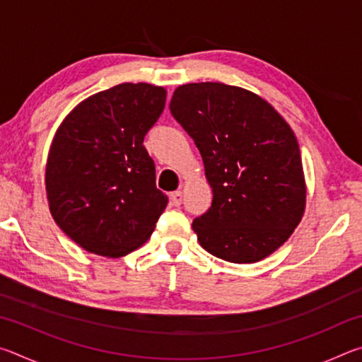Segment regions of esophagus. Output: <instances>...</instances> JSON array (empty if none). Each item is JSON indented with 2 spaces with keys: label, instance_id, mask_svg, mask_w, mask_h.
I'll use <instances>...</instances> for the list:
<instances>
[{
  "label": "esophagus",
  "instance_id": "34e87169",
  "mask_svg": "<svg viewBox=\"0 0 362 362\" xmlns=\"http://www.w3.org/2000/svg\"><path fill=\"white\" fill-rule=\"evenodd\" d=\"M170 204L175 206V207L182 204V192L170 193Z\"/></svg>",
  "mask_w": 362,
  "mask_h": 362
}]
</instances>
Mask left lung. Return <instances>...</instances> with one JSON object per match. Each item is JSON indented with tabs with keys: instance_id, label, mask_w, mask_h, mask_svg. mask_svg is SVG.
<instances>
[{
	"instance_id": "8db88e82",
	"label": "left lung",
	"mask_w": 362,
	"mask_h": 362,
	"mask_svg": "<svg viewBox=\"0 0 362 362\" xmlns=\"http://www.w3.org/2000/svg\"><path fill=\"white\" fill-rule=\"evenodd\" d=\"M170 113L194 140L212 206L193 220L201 247L231 263H255L289 240L306 206L296 134L269 103L238 86L188 83Z\"/></svg>"
}]
</instances>
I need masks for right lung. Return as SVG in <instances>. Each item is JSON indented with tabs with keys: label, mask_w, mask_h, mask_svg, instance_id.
Here are the masks:
<instances>
[{
	"label": "right lung",
	"mask_w": 362,
	"mask_h": 362,
	"mask_svg": "<svg viewBox=\"0 0 362 362\" xmlns=\"http://www.w3.org/2000/svg\"><path fill=\"white\" fill-rule=\"evenodd\" d=\"M168 90L122 83L79 102L49 146L45 185L60 230L90 254L118 259L148 241L168 196L144 139Z\"/></svg>",
	"instance_id": "add662e5"
}]
</instances>
